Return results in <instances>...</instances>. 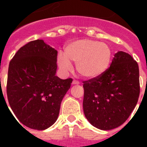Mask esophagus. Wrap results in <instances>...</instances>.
<instances>
[{
  "label": "esophagus",
  "mask_w": 147,
  "mask_h": 147,
  "mask_svg": "<svg viewBox=\"0 0 147 147\" xmlns=\"http://www.w3.org/2000/svg\"><path fill=\"white\" fill-rule=\"evenodd\" d=\"M80 84V82L78 81H76V80H74V81L72 82V85H79Z\"/></svg>",
  "instance_id": "obj_1"
}]
</instances>
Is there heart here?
<instances>
[{
    "instance_id": "heart-1",
    "label": "heart",
    "mask_w": 147,
    "mask_h": 147,
    "mask_svg": "<svg viewBox=\"0 0 147 147\" xmlns=\"http://www.w3.org/2000/svg\"><path fill=\"white\" fill-rule=\"evenodd\" d=\"M112 57V49L107 44L82 39L66 45L63 55L58 56L57 63L63 71L71 69V62L76 63V71L82 77L95 80L108 70Z\"/></svg>"
}]
</instances>
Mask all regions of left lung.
Listing matches in <instances>:
<instances>
[{"label": "left lung", "mask_w": 147, "mask_h": 147, "mask_svg": "<svg viewBox=\"0 0 147 147\" xmlns=\"http://www.w3.org/2000/svg\"><path fill=\"white\" fill-rule=\"evenodd\" d=\"M83 111L98 129L110 130L124 124L137 105L140 93L139 68L127 53L115 54L102 76L84 82Z\"/></svg>", "instance_id": "1"}]
</instances>
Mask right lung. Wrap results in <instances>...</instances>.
I'll use <instances>...</instances> for the list:
<instances>
[{
    "mask_svg": "<svg viewBox=\"0 0 147 147\" xmlns=\"http://www.w3.org/2000/svg\"><path fill=\"white\" fill-rule=\"evenodd\" d=\"M57 57V51L44 40H34L18 51L9 65L8 101L17 119L31 129L44 130L55 123L71 87L72 79L56 75Z\"/></svg>",
    "mask_w": 147,
    "mask_h": 147,
    "instance_id": "obj_1",
    "label": "right lung"
}]
</instances>
